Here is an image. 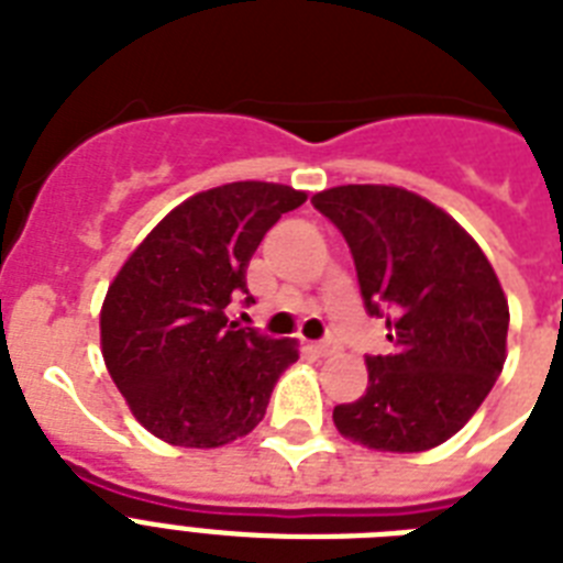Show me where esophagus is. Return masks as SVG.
<instances>
[{"label": "esophagus", "instance_id": "obj_1", "mask_svg": "<svg viewBox=\"0 0 563 563\" xmlns=\"http://www.w3.org/2000/svg\"><path fill=\"white\" fill-rule=\"evenodd\" d=\"M312 351H316L318 356H330V353L335 351V342H333V339H324V342H316V344H312Z\"/></svg>", "mask_w": 563, "mask_h": 563}]
</instances>
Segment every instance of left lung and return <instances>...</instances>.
Returning <instances> with one entry per match:
<instances>
[{"instance_id": "obj_1", "label": "left lung", "mask_w": 563, "mask_h": 563, "mask_svg": "<svg viewBox=\"0 0 563 563\" xmlns=\"http://www.w3.org/2000/svg\"><path fill=\"white\" fill-rule=\"evenodd\" d=\"M356 265L388 356H368V388L333 409L339 432L385 453L444 444L473 418L506 362L508 300L488 256L435 203L400 187L318 192Z\"/></svg>"}]
</instances>
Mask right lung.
<instances>
[{
  "instance_id": "obj_1",
  "label": "right lung",
  "mask_w": 563,
  "mask_h": 563,
  "mask_svg": "<svg viewBox=\"0 0 563 563\" xmlns=\"http://www.w3.org/2000/svg\"><path fill=\"white\" fill-rule=\"evenodd\" d=\"M307 192L239 180L192 195L128 256L101 307V353L134 418L175 446H221L263 420L291 339L228 321L254 303L245 272L256 245Z\"/></svg>"
}]
</instances>
